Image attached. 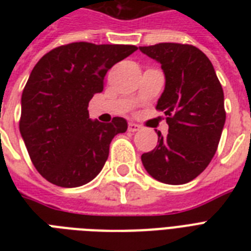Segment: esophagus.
<instances>
[{
    "label": "esophagus",
    "instance_id": "34e87169",
    "mask_svg": "<svg viewBox=\"0 0 251 251\" xmlns=\"http://www.w3.org/2000/svg\"><path fill=\"white\" fill-rule=\"evenodd\" d=\"M139 129H141V126L137 125V124H134V122H129V131L134 133V131H138Z\"/></svg>",
    "mask_w": 251,
    "mask_h": 251
}]
</instances>
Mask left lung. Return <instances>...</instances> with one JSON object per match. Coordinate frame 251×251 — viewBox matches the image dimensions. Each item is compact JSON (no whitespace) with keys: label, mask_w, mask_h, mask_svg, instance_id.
Here are the masks:
<instances>
[{"label":"left lung","mask_w":251,"mask_h":251,"mask_svg":"<svg viewBox=\"0 0 251 251\" xmlns=\"http://www.w3.org/2000/svg\"><path fill=\"white\" fill-rule=\"evenodd\" d=\"M159 61L165 90L156 109L164 112L168 135L142 155L146 171L169 185H182L198 177L212 160L226 124L224 92L208 57L194 45L159 43L139 47Z\"/></svg>","instance_id":"obj_1"}]
</instances>
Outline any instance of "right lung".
Listing matches in <instances>:
<instances>
[{
	"mask_svg": "<svg viewBox=\"0 0 251 251\" xmlns=\"http://www.w3.org/2000/svg\"><path fill=\"white\" fill-rule=\"evenodd\" d=\"M137 49L79 41L52 49L35 65L22 94L19 130L32 164L49 182L82 186L102 169L110 142L127 122L91 121L88 102L104 88L106 72Z\"/></svg>",
	"mask_w": 251,
	"mask_h": 251,
	"instance_id": "obj_1",
	"label": "right lung"
}]
</instances>
